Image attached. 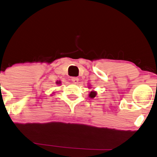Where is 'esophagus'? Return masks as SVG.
<instances>
[{"instance_id": "34e87169", "label": "esophagus", "mask_w": 157, "mask_h": 157, "mask_svg": "<svg viewBox=\"0 0 157 157\" xmlns=\"http://www.w3.org/2000/svg\"><path fill=\"white\" fill-rule=\"evenodd\" d=\"M72 81L74 83H78L79 82V78L78 77H72Z\"/></svg>"}]
</instances>
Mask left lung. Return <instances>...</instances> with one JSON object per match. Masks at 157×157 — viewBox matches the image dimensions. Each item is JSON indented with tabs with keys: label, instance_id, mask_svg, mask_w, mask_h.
Here are the masks:
<instances>
[{
	"label": "left lung",
	"instance_id": "1",
	"mask_svg": "<svg viewBox=\"0 0 157 157\" xmlns=\"http://www.w3.org/2000/svg\"><path fill=\"white\" fill-rule=\"evenodd\" d=\"M88 88L90 90L91 89V86L90 85H89L88 86ZM97 94H98V93H97V91H95V90H90L89 92V98H94L95 97L96 95H97Z\"/></svg>",
	"mask_w": 157,
	"mask_h": 157
}]
</instances>
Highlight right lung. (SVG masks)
Listing matches in <instances>:
<instances>
[{"instance_id": "obj_1", "label": "right lung", "mask_w": 157, "mask_h": 157, "mask_svg": "<svg viewBox=\"0 0 157 157\" xmlns=\"http://www.w3.org/2000/svg\"><path fill=\"white\" fill-rule=\"evenodd\" d=\"M61 81H60V80H57V82H56V84H57V85H61ZM54 93H53V94H54Z\"/></svg>"}]
</instances>
